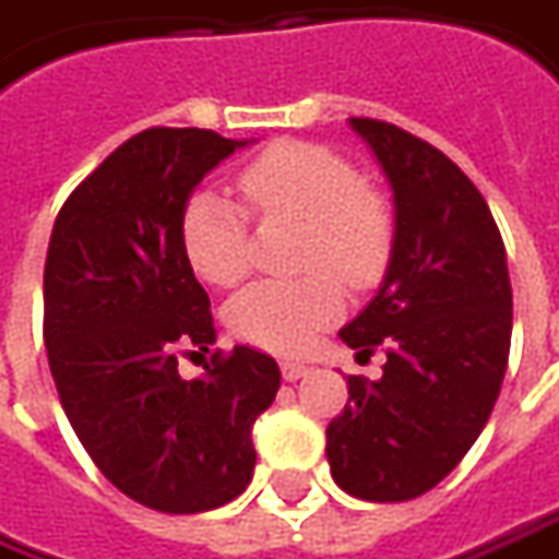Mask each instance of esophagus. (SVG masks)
Masks as SVG:
<instances>
[{
  "mask_svg": "<svg viewBox=\"0 0 559 559\" xmlns=\"http://www.w3.org/2000/svg\"><path fill=\"white\" fill-rule=\"evenodd\" d=\"M309 374V365H299V361H281V377L287 380V383H294L299 377Z\"/></svg>",
  "mask_w": 559,
  "mask_h": 559,
  "instance_id": "esophagus-1",
  "label": "esophagus"
}]
</instances>
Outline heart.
<instances>
[{
	"label": "heart",
	"instance_id": "heart-1",
	"mask_svg": "<svg viewBox=\"0 0 559 559\" xmlns=\"http://www.w3.org/2000/svg\"><path fill=\"white\" fill-rule=\"evenodd\" d=\"M243 201L262 219L306 222L297 281H257L228 302L235 337L272 353H299L343 316V287H371L393 260L395 222L386 201L361 185L337 151L312 142H278L238 173ZM182 253L206 284L231 287L250 265V216L219 188H198L179 222ZM334 267L333 273L330 269Z\"/></svg>",
	"mask_w": 559,
	"mask_h": 559
}]
</instances>
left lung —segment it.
<instances>
[{"label":"left lung","instance_id":"1","mask_svg":"<svg viewBox=\"0 0 559 559\" xmlns=\"http://www.w3.org/2000/svg\"><path fill=\"white\" fill-rule=\"evenodd\" d=\"M393 188L395 247L377 297L340 340L371 356L380 380L349 377L328 424L340 489L412 501L461 464L489 420L508 371L513 294L501 231L476 185L442 151L368 117L349 120Z\"/></svg>","mask_w":559,"mask_h":559}]
</instances>
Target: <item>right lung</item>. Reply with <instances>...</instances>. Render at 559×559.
Returning a JSON list of instances; mask_svg holds the SVG:
<instances>
[{
  "instance_id": "obj_1",
  "label": "right lung",
  "mask_w": 559,
  "mask_h": 559,
  "mask_svg": "<svg viewBox=\"0 0 559 559\" xmlns=\"http://www.w3.org/2000/svg\"><path fill=\"white\" fill-rule=\"evenodd\" d=\"M247 142L154 126L73 188L51 228L43 337L73 433L117 489L160 513L235 501L253 479V424L281 386L250 346L185 380L179 346L210 349V297L179 222L201 179Z\"/></svg>"
}]
</instances>
